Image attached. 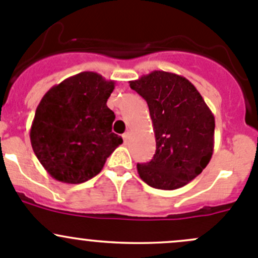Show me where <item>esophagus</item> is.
<instances>
[{
	"instance_id": "obj_1",
	"label": "esophagus",
	"mask_w": 258,
	"mask_h": 258,
	"mask_svg": "<svg viewBox=\"0 0 258 258\" xmlns=\"http://www.w3.org/2000/svg\"><path fill=\"white\" fill-rule=\"evenodd\" d=\"M122 139H123L124 142L128 141V139H130V132H124V134L122 135Z\"/></svg>"
}]
</instances>
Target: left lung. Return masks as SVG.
Segmentation results:
<instances>
[{
    "label": "left lung",
    "mask_w": 258,
    "mask_h": 258,
    "mask_svg": "<svg viewBox=\"0 0 258 258\" xmlns=\"http://www.w3.org/2000/svg\"><path fill=\"white\" fill-rule=\"evenodd\" d=\"M130 87L145 98L152 119L156 153L137 172L158 189L183 187L209 165L215 146V116L197 88L179 75L152 71Z\"/></svg>",
    "instance_id": "left-lung-1"
}]
</instances>
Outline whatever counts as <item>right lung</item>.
<instances>
[{"instance_id": "right-lung-1", "label": "right lung", "mask_w": 258, "mask_h": 258, "mask_svg": "<svg viewBox=\"0 0 258 258\" xmlns=\"http://www.w3.org/2000/svg\"><path fill=\"white\" fill-rule=\"evenodd\" d=\"M114 81L85 71L51 87L36 108L30 131L36 157L51 177L82 183L101 172L122 144L112 132L107 100Z\"/></svg>"}]
</instances>
